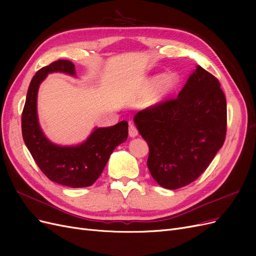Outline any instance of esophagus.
Segmentation results:
<instances>
[{"label": "esophagus", "mask_w": 256, "mask_h": 256, "mask_svg": "<svg viewBox=\"0 0 256 256\" xmlns=\"http://www.w3.org/2000/svg\"><path fill=\"white\" fill-rule=\"evenodd\" d=\"M138 129L136 128V126L134 125V124H129V136L131 138H136L138 136Z\"/></svg>", "instance_id": "obj_1"}]
</instances>
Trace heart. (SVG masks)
Here are the masks:
<instances>
[{"mask_svg":"<svg viewBox=\"0 0 256 256\" xmlns=\"http://www.w3.org/2000/svg\"><path fill=\"white\" fill-rule=\"evenodd\" d=\"M150 82L154 86L159 85L157 96H156V99H154V104H157V102H160L162 99L168 97L171 92H173L176 90L178 84L180 82V78L177 74L172 72V74H166L154 76Z\"/></svg>","mask_w":256,"mask_h":256,"instance_id":"b5f03b06","label":"heart"}]
</instances>
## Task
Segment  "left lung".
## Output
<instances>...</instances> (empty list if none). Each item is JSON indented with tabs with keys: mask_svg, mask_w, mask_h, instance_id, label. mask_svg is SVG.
I'll return each instance as SVG.
<instances>
[{
	"mask_svg": "<svg viewBox=\"0 0 256 256\" xmlns=\"http://www.w3.org/2000/svg\"><path fill=\"white\" fill-rule=\"evenodd\" d=\"M134 120L150 147L152 178L175 190L198 180L222 147L226 99L218 79L198 65L177 98L138 112Z\"/></svg>",
	"mask_w": 256,
	"mask_h": 256,
	"instance_id": "obj_1",
	"label": "left lung"
}]
</instances>
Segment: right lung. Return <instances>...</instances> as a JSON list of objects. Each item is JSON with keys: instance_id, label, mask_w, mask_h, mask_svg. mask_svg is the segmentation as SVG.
<instances>
[{"instance_id": "add662e5", "label": "right lung", "mask_w": 256, "mask_h": 256, "mask_svg": "<svg viewBox=\"0 0 256 256\" xmlns=\"http://www.w3.org/2000/svg\"><path fill=\"white\" fill-rule=\"evenodd\" d=\"M76 76L72 62L58 60L38 70L28 90L22 112L23 140L42 172L50 180L72 188H84L102 175L111 154L128 138V122L94 128L85 141L76 145H58L44 136L37 114V95L40 83L49 74Z\"/></svg>"}]
</instances>
